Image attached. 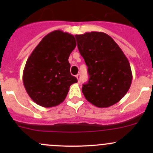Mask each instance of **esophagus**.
Listing matches in <instances>:
<instances>
[{
	"label": "esophagus",
	"instance_id": "34e87169",
	"mask_svg": "<svg viewBox=\"0 0 153 153\" xmlns=\"http://www.w3.org/2000/svg\"><path fill=\"white\" fill-rule=\"evenodd\" d=\"M76 78L77 79H78V83L81 82V75H80V74H78V75H76Z\"/></svg>",
	"mask_w": 153,
	"mask_h": 153
}]
</instances>
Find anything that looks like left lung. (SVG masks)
I'll use <instances>...</instances> for the list:
<instances>
[{
    "label": "left lung",
    "instance_id": "left-lung-1",
    "mask_svg": "<svg viewBox=\"0 0 153 153\" xmlns=\"http://www.w3.org/2000/svg\"><path fill=\"white\" fill-rule=\"evenodd\" d=\"M80 54L88 67L89 78L82 86L89 102L100 108L118 103L132 84L129 62L119 46L101 32L76 35Z\"/></svg>",
    "mask_w": 153,
    "mask_h": 153
}]
</instances>
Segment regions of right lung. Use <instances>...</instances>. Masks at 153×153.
Wrapping results in <instances>:
<instances>
[{
	"label": "right lung",
	"mask_w": 153,
	"mask_h": 153,
	"mask_svg": "<svg viewBox=\"0 0 153 153\" xmlns=\"http://www.w3.org/2000/svg\"><path fill=\"white\" fill-rule=\"evenodd\" d=\"M76 47L75 37L55 30L46 35L32 51L23 72V83L32 101L44 107L59 105L69 86L78 82L70 74L69 57Z\"/></svg>",
	"instance_id": "obj_1"
}]
</instances>
